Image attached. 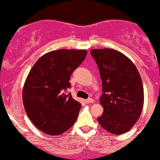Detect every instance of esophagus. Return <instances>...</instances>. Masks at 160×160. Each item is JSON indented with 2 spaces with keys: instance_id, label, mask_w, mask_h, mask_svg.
I'll return each instance as SVG.
<instances>
[{
  "instance_id": "34e87169",
  "label": "esophagus",
  "mask_w": 160,
  "mask_h": 160,
  "mask_svg": "<svg viewBox=\"0 0 160 160\" xmlns=\"http://www.w3.org/2000/svg\"><path fill=\"white\" fill-rule=\"evenodd\" d=\"M85 102H86L87 103H92V102H94V99H92V98H88V99H87L86 100H85Z\"/></svg>"
}]
</instances>
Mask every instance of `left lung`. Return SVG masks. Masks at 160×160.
Segmentation results:
<instances>
[{"label": "left lung", "instance_id": "left-lung-1", "mask_svg": "<svg viewBox=\"0 0 160 160\" xmlns=\"http://www.w3.org/2000/svg\"><path fill=\"white\" fill-rule=\"evenodd\" d=\"M99 70L103 113L97 118L106 131L114 134L128 132L142 113L144 92L142 78L128 58L113 49L90 51Z\"/></svg>", "mask_w": 160, "mask_h": 160}]
</instances>
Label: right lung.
Instances as JSON below:
<instances>
[{
    "label": "right lung",
    "instance_id": "right-lung-1",
    "mask_svg": "<svg viewBox=\"0 0 160 160\" xmlns=\"http://www.w3.org/2000/svg\"><path fill=\"white\" fill-rule=\"evenodd\" d=\"M85 50H58L41 57L28 73L22 91L25 110L32 124L59 135L76 121L81 103L72 98L71 75L85 60Z\"/></svg>",
    "mask_w": 160,
    "mask_h": 160
}]
</instances>
